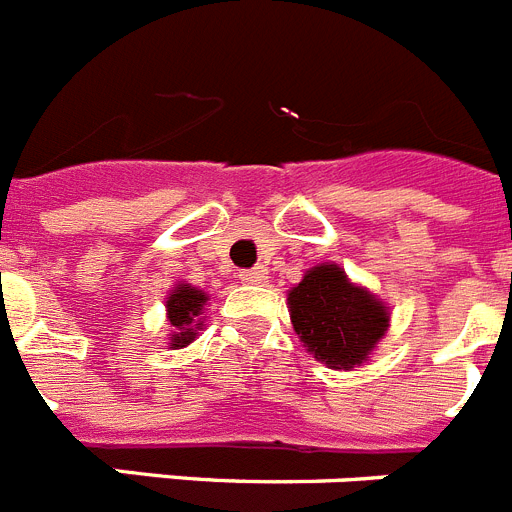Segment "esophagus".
Returning a JSON list of instances; mask_svg holds the SVG:
<instances>
[{
	"label": "esophagus",
	"mask_w": 512,
	"mask_h": 512,
	"mask_svg": "<svg viewBox=\"0 0 512 512\" xmlns=\"http://www.w3.org/2000/svg\"><path fill=\"white\" fill-rule=\"evenodd\" d=\"M238 277H241L243 284H266V279H269L266 277L264 266H256V269H243Z\"/></svg>",
	"instance_id": "obj_1"
}]
</instances>
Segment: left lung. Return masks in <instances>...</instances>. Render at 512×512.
Listing matches in <instances>:
<instances>
[{"label": "left lung", "mask_w": 512, "mask_h": 512, "mask_svg": "<svg viewBox=\"0 0 512 512\" xmlns=\"http://www.w3.org/2000/svg\"><path fill=\"white\" fill-rule=\"evenodd\" d=\"M287 300L295 333L330 369L364 364L390 328L384 302L351 282L338 264L312 266Z\"/></svg>", "instance_id": "1"}]
</instances>
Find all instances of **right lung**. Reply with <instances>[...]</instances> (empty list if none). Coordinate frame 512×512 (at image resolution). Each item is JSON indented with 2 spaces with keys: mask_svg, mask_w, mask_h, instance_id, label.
Returning a JSON list of instances; mask_svg holds the SVG:
<instances>
[{
  "mask_svg": "<svg viewBox=\"0 0 512 512\" xmlns=\"http://www.w3.org/2000/svg\"><path fill=\"white\" fill-rule=\"evenodd\" d=\"M207 295L192 284H176L171 295L166 297V318L171 325V348H184L197 338V330L202 328V307Z\"/></svg>",
  "mask_w": 512,
  "mask_h": 512,
  "instance_id": "1",
  "label": "right lung"
}]
</instances>
